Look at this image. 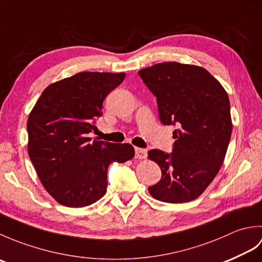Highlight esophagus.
Here are the masks:
<instances>
[{"label":"esophagus","mask_w":262,"mask_h":262,"mask_svg":"<svg viewBox=\"0 0 262 262\" xmlns=\"http://www.w3.org/2000/svg\"><path fill=\"white\" fill-rule=\"evenodd\" d=\"M146 155H147V151L145 148H140V147L135 148V158L136 159H145Z\"/></svg>","instance_id":"1"}]
</instances>
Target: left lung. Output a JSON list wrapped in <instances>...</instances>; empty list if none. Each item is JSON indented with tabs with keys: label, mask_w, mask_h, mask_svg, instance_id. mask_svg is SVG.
<instances>
[{
	"label": "left lung",
	"mask_w": 262,
	"mask_h": 262,
	"mask_svg": "<svg viewBox=\"0 0 262 262\" xmlns=\"http://www.w3.org/2000/svg\"><path fill=\"white\" fill-rule=\"evenodd\" d=\"M138 75L157 98L161 122L178 127L171 153L148 152L162 171L148 192L165 203L190 202L204 192L223 164L232 134L229 97L199 66L165 62L138 71Z\"/></svg>",
	"instance_id": "1"
}]
</instances>
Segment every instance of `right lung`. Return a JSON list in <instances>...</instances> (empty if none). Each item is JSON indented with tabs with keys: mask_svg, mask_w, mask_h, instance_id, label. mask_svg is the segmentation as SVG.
<instances>
[{
	"mask_svg": "<svg viewBox=\"0 0 262 262\" xmlns=\"http://www.w3.org/2000/svg\"><path fill=\"white\" fill-rule=\"evenodd\" d=\"M125 73L81 72L45 89L27 122L28 153L42 186L60 205L84 207L107 191L108 166L135 154L130 144L92 140L108 94Z\"/></svg>",
	"mask_w": 262,
	"mask_h": 262,
	"instance_id": "add662e5",
	"label": "right lung"
}]
</instances>
